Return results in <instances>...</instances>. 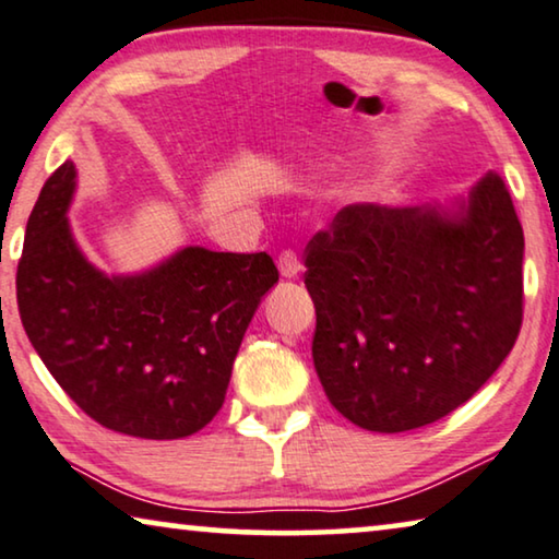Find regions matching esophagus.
Returning <instances> with one entry per match:
<instances>
[{"label": "esophagus", "mask_w": 559, "mask_h": 559, "mask_svg": "<svg viewBox=\"0 0 559 559\" xmlns=\"http://www.w3.org/2000/svg\"><path fill=\"white\" fill-rule=\"evenodd\" d=\"M278 271L283 278H296L298 273H301V261H298V255L294 251H283L278 255Z\"/></svg>", "instance_id": "34e87169"}]
</instances>
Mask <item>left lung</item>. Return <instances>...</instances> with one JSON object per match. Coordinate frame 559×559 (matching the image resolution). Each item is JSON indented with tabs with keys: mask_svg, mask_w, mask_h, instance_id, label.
Returning <instances> with one entry per match:
<instances>
[{
	"mask_svg": "<svg viewBox=\"0 0 559 559\" xmlns=\"http://www.w3.org/2000/svg\"><path fill=\"white\" fill-rule=\"evenodd\" d=\"M524 233L502 178L449 205H348L306 246L313 366L336 412L396 435L477 394L522 326Z\"/></svg>",
	"mask_w": 559,
	"mask_h": 559,
	"instance_id": "obj_1",
	"label": "left lung"
}]
</instances>
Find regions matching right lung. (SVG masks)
Returning <instances> with one entry per match:
<instances>
[{"label": "right lung", "mask_w": 559, "mask_h": 559, "mask_svg": "<svg viewBox=\"0 0 559 559\" xmlns=\"http://www.w3.org/2000/svg\"><path fill=\"white\" fill-rule=\"evenodd\" d=\"M78 170L49 175L16 265L22 326L67 396L103 427L180 439L226 399L261 298L278 283L269 253L180 248L150 271L107 276L72 236Z\"/></svg>", "instance_id": "1"}]
</instances>
